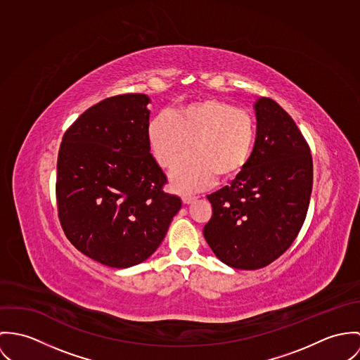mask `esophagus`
I'll use <instances>...</instances> for the list:
<instances>
[{
    "label": "esophagus",
    "mask_w": 360,
    "mask_h": 360,
    "mask_svg": "<svg viewBox=\"0 0 360 360\" xmlns=\"http://www.w3.org/2000/svg\"><path fill=\"white\" fill-rule=\"evenodd\" d=\"M196 199H198L196 196H189V195H184V196H182V201H184L185 204H191V202H193Z\"/></svg>",
    "instance_id": "obj_1"
}]
</instances>
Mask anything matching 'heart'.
<instances>
[{
	"label": "heart",
	"mask_w": 360,
	"mask_h": 360,
	"mask_svg": "<svg viewBox=\"0 0 360 360\" xmlns=\"http://www.w3.org/2000/svg\"><path fill=\"white\" fill-rule=\"evenodd\" d=\"M153 156L162 168L178 162L171 181L181 191H198L218 179L239 175L251 156L255 124L251 115L235 105L204 98L176 109L161 112L148 125Z\"/></svg>",
	"instance_id": "b5f03b06"
}]
</instances>
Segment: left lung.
I'll return each instance as SVG.
<instances>
[{"label": "left lung", "instance_id": "left-lung-1", "mask_svg": "<svg viewBox=\"0 0 360 360\" xmlns=\"http://www.w3.org/2000/svg\"><path fill=\"white\" fill-rule=\"evenodd\" d=\"M252 153L229 186L207 196L212 215L202 233L214 254L236 269H259L292 244L314 184L308 142L271 98L255 103Z\"/></svg>", "mask_w": 360, "mask_h": 360}]
</instances>
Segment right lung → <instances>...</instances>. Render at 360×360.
I'll return each mask as SVG.
<instances>
[{
	"label": "right lung",
	"instance_id": "obj_1",
	"mask_svg": "<svg viewBox=\"0 0 360 360\" xmlns=\"http://www.w3.org/2000/svg\"><path fill=\"white\" fill-rule=\"evenodd\" d=\"M149 98L122 94L85 110L58 155L56 204L69 241L110 268L143 262L160 245L182 201L150 155Z\"/></svg>",
	"mask_w": 360,
	"mask_h": 360
}]
</instances>
